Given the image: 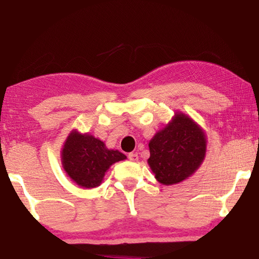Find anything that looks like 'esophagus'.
<instances>
[{
    "mask_svg": "<svg viewBox=\"0 0 259 259\" xmlns=\"http://www.w3.org/2000/svg\"><path fill=\"white\" fill-rule=\"evenodd\" d=\"M128 157H129V160L133 161V162L138 161V154H137V153H129Z\"/></svg>",
    "mask_w": 259,
    "mask_h": 259,
    "instance_id": "obj_1",
    "label": "esophagus"
}]
</instances>
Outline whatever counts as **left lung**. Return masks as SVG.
<instances>
[{
    "instance_id": "obj_1",
    "label": "left lung",
    "mask_w": 259,
    "mask_h": 259,
    "mask_svg": "<svg viewBox=\"0 0 259 259\" xmlns=\"http://www.w3.org/2000/svg\"><path fill=\"white\" fill-rule=\"evenodd\" d=\"M147 160L156 181L174 185L192 176L202 163L207 150V138L201 126L190 116L177 112L150 144Z\"/></svg>"
}]
</instances>
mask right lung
<instances>
[{"instance_id":"right-lung-1","label":"right lung","mask_w":259,"mask_h":259,"mask_svg":"<svg viewBox=\"0 0 259 259\" xmlns=\"http://www.w3.org/2000/svg\"><path fill=\"white\" fill-rule=\"evenodd\" d=\"M125 159L123 153L108 150L100 139L76 130L68 135L61 150V163L67 176L84 188L99 186L109 166Z\"/></svg>"}]
</instances>
